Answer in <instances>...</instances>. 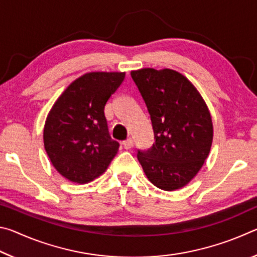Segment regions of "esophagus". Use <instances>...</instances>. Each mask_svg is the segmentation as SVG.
<instances>
[{"mask_svg":"<svg viewBox=\"0 0 257 257\" xmlns=\"http://www.w3.org/2000/svg\"><path fill=\"white\" fill-rule=\"evenodd\" d=\"M122 145H123V147H124L125 150H130V149H132V147L134 146V142H133V139H132V138L125 139L124 142H122Z\"/></svg>","mask_w":257,"mask_h":257,"instance_id":"34e87169","label":"esophagus"}]
</instances>
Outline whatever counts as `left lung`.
I'll use <instances>...</instances> for the list:
<instances>
[{
	"label": "left lung",
	"instance_id": "obj_1",
	"mask_svg": "<svg viewBox=\"0 0 257 257\" xmlns=\"http://www.w3.org/2000/svg\"><path fill=\"white\" fill-rule=\"evenodd\" d=\"M144 99L154 143L138 150L146 177L163 190L186 186L203 167L213 139L211 114L201 94L181 73L171 69H141L130 73Z\"/></svg>",
	"mask_w": 257,
	"mask_h": 257
}]
</instances>
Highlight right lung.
Here are the masks:
<instances>
[{
	"label": "right lung",
	"instance_id": "obj_1",
	"mask_svg": "<svg viewBox=\"0 0 257 257\" xmlns=\"http://www.w3.org/2000/svg\"><path fill=\"white\" fill-rule=\"evenodd\" d=\"M124 72H89L76 79L47 115L44 146L61 176L85 184L101 176L119 150L108 134L104 107Z\"/></svg>",
	"mask_w": 257,
	"mask_h": 257
}]
</instances>
